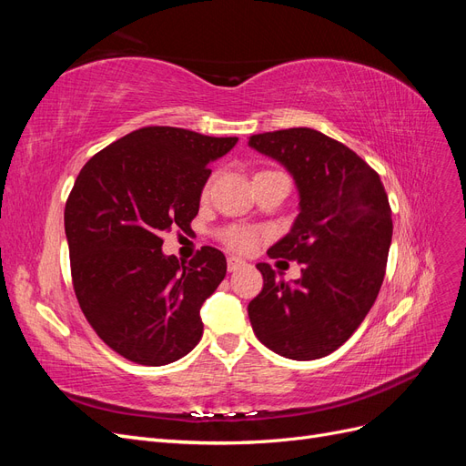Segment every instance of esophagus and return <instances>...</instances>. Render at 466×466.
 I'll use <instances>...</instances> for the list:
<instances>
[{
    "mask_svg": "<svg viewBox=\"0 0 466 466\" xmlns=\"http://www.w3.org/2000/svg\"><path fill=\"white\" fill-rule=\"evenodd\" d=\"M243 266H247V262L241 260V258H237V257H229V258H228V270H229V272L241 270Z\"/></svg>",
    "mask_w": 466,
    "mask_h": 466,
    "instance_id": "esophagus-1",
    "label": "esophagus"
}]
</instances>
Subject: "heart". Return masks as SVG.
Returning <instances> with one entry per match:
<instances>
[{
  "instance_id": "1",
  "label": "heart",
  "mask_w": 466,
  "mask_h": 466,
  "mask_svg": "<svg viewBox=\"0 0 466 466\" xmlns=\"http://www.w3.org/2000/svg\"><path fill=\"white\" fill-rule=\"evenodd\" d=\"M209 190H211V178L206 182L204 188H202L204 198H208ZM221 238H223L225 245H228L233 250H237V252H250L258 243V233L255 229L243 228V225H229L228 229H223Z\"/></svg>"
}]
</instances>
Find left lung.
<instances>
[{"label":"left lung","mask_w":466,"mask_h":466,"mask_svg":"<svg viewBox=\"0 0 466 466\" xmlns=\"http://www.w3.org/2000/svg\"><path fill=\"white\" fill-rule=\"evenodd\" d=\"M298 182L301 211L268 257L301 264L293 284L260 262L262 291L248 303L258 340L289 360L332 354L356 332L385 278L392 211L375 168L338 139L313 128L250 136Z\"/></svg>","instance_id":"1"}]
</instances>
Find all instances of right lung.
Listing matches in <instances>:
<instances>
[{
  "mask_svg": "<svg viewBox=\"0 0 466 466\" xmlns=\"http://www.w3.org/2000/svg\"><path fill=\"white\" fill-rule=\"evenodd\" d=\"M238 137L146 126L83 165L64 223L74 291L101 340L139 365H167L200 342V309L228 272L221 250L187 264L163 255V233L190 231L209 165Z\"/></svg>",
  "mask_w": 466,
  "mask_h": 466,
  "instance_id": "add662e5",
  "label": "right lung"
}]
</instances>
